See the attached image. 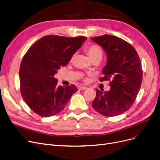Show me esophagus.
<instances>
[{"instance_id": "34e87169", "label": "esophagus", "mask_w": 160, "mask_h": 160, "mask_svg": "<svg viewBox=\"0 0 160 160\" xmlns=\"http://www.w3.org/2000/svg\"><path fill=\"white\" fill-rule=\"evenodd\" d=\"M87 89V87H82V86H79V87H78V89L79 90H85Z\"/></svg>"}]
</instances>
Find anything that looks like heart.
<instances>
[{"instance_id": "obj_1", "label": "heart", "mask_w": 160, "mask_h": 160, "mask_svg": "<svg viewBox=\"0 0 160 160\" xmlns=\"http://www.w3.org/2000/svg\"><path fill=\"white\" fill-rule=\"evenodd\" d=\"M85 51L88 54V56L90 58L91 60H94L95 59H101L103 56V51L102 48L99 46L97 44H90L89 46H87L85 48ZM75 58V54H73L72 57L71 58V61H73ZM84 81H87V78H84Z\"/></svg>"}]
</instances>
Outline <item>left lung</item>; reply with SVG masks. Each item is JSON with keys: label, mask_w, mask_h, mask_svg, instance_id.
<instances>
[{"label": "left lung", "mask_w": 160, "mask_h": 160, "mask_svg": "<svg viewBox=\"0 0 160 160\" xmlns=\"http://www.w3.org/2000/svg\"><path fill=\"white\" fill-rule=\"evenodd\" d=\"M107 55L101 81H111V89H96L92 107L105 117H115L127 111L134 104L142 81L140 57L130 43L112 35L91 38Z\"/></svg>", "instance_id": "1"}]
</instances>
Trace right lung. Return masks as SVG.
<instances>
[{"instance_id":"right-lung-1","label":"right lung","mask_w":160,"mask_h":160,"mask_svg":"<svg viewBox=\"0 0 160 160\" xmlns=\"http://www.w3.org/2000/svg\"><path fill=\"white\" fill-rule=\"evenodd\" d=\"M87 40L85 36H43L31 46L20 63V89L23 100L32 111L42 117L61 112L71 97L78 91L75 85L58 86L54 75L68 63Z\"/></svg>"}]
</instances>
